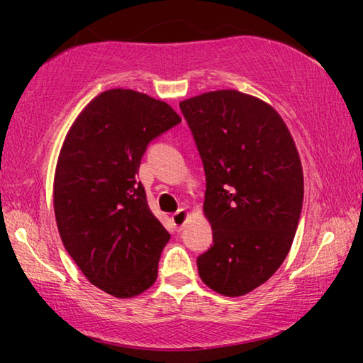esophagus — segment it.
Returning <instances> with one entry per match:
<instances>
[{"label": "esophagus", "instance_id": "obj_1", "mask_svg": "<svg viewBox=\"0 0 363 363\" xmlns=\"http://www.w3.org/2000/svg\"><path fill=\"white\" fill-rule=\"evenodd\" d=\"M180 211H182V210H180V208H177V210H175V211H173V213H180Z\"/></svg>", "mask_w": 363, "mask_h": 363}]
</instances>
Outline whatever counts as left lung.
<instances>
[{
    "instance_id": "1",
    "label": "left lung",
    "mask_w": 363,
    "mask_h": 363,
    "mask_svg": "<svg viewBox=\"0 0 363 363\" xmlns=\"http://www.w3.org/2000/svg\"><path fill=\"white\" fill-rule=\"evenodd\" d=\"M182 118L167 102L111 89L69 128L54 175V213L69 256L89 282L118 299L145 292L170 235L137 182L147 145Z\"/></svg>"
}]
</instances>
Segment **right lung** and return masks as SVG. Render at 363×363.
Returning <instances> with one entry per match:
<instances>
[{
    "label": "right lung",
    "mask_w": 363,
    "mask_h": 363,
    "mask_svg": "<svg viewBox=\"0 0 363 363\" xmlns=\"http://www.w3.org/2000/svg\"><path fill=\"white\" fill-rule=\"evenodd\" d=\"M206 175L203 211L213 246L196 259L218 294L245 296L269 279L299 225L304 175L299 153L274 108L238 91L180 102Z\"/></svg>",
    "instance_id": "right-lung-1"
}]
</instances>
